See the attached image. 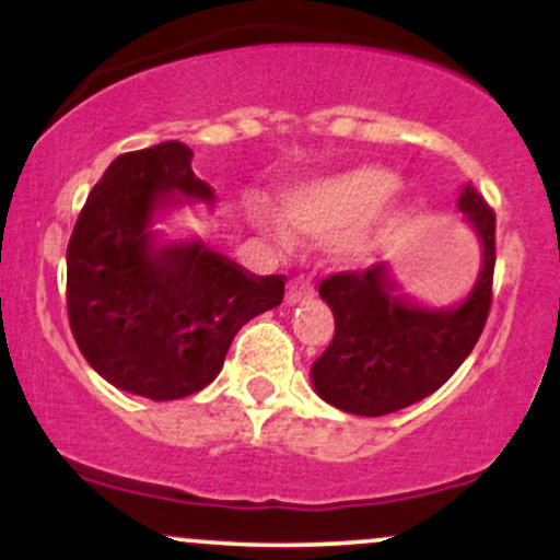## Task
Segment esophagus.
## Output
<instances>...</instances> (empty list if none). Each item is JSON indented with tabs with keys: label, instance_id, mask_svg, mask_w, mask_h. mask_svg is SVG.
<instances>
[{
	"label": "esophagus",
	"instance_id": "1",
	"mask_svg": "<svg viewBox=\"0 0 560 560\" xmlns=\"http://www.w3.org/2000/svg\"><path fill=\"white\" fill-rule=\"evenodd\" d=\"M313 294V284L307 279H292L289 281V287H287V302L289 305H294V302H300V300H305V298H311Z\"/></svg>",
	"mask_w": 560,
	"mask_h": 560
}]
</instances>
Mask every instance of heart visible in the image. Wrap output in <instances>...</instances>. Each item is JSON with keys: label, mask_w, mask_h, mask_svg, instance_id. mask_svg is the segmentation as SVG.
<instances>
[{"label": "heart", "mask_w": 560, "mask_h": 560, "mask_svg": "<svg viewBox=\"0 0 560 560\" xmlns=\"http://www.w3.org/2000/svg\"><path fill=\"white\" fill-rule=\"evenodd\" d=\"M279 213L262 197L247 199V221L262 234L289 242L326 240L331 258L355 262L369 253L378 223L392 202V176L374 165H358L326 176L302 178L279 189Z\"/></svg>", "instance_id": "b5f03b06"}]
</instances>
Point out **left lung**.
<instances>
[{
	"label": "left lung",
	"mask_w": 560,
	"mask_h": 560,
	"mask_svg": "<svg viewBox=\"0 0 560 560\" xmlns=\"http://www.w3.org/2000/svg\"><path fill=\"white\" fill-rule=\"evenodd\" d=\"M458 208L477 231L481 266L453 305L400 292L384 262L326 276L318 294L334 313V339L313 363V387L345 413L387 416L436 392L479 342L492 305L494 213L471 184Z\"/></svg>",
	"instance_id": "left-lung-1"
}]
</instances>
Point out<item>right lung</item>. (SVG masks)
I'll list each match as a JSON object with an SVG mask.
<instances>
[{"label": "right lung", "mask_w": 560, "mask_h": 560, "mask_svg": "<svg viewBox=\"0 0 560 560\" xmlns=\"http://www.w3.org/2000/svg\"><path fill=\"white\" fill-rule=\"evenodd\" d=\"M184 199L213 205L191 150L163 141L115 158L68 242V318L113 387L178 400L208 387L231 339L284 300V276H255L165 223Z\"/></svg>", "instance_id": "right-lung-1"}]
</instances>
